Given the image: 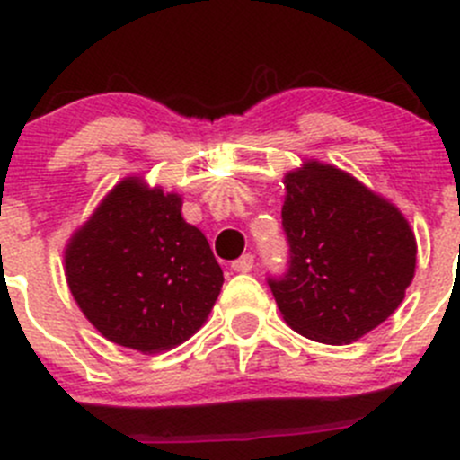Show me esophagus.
Returning <instances> with one entry per match:
<instances>
[{
  "instance_id": "esophagus-1",
  "label": "esophagus",
  "mask_w": 460,
  "mask_h": 460,
  "mask_svg": "<svg viewBox=\"0 0 460 460\" xmlns=\"http://www.w3.org/2000/svg\"><path fill=\"white\" fill-rule=\"evenodd\" d=\"M231 269H234L235 273H249L253 269V256L252 253H244V256H240L238 260L231 262Z\"/></svg>"
}]
</instances>
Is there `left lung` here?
<instances>
[{"mask_svg": "<svg viewBox=\"0 0 460 460\" xmlns=\"http://www.w3.org/2000/svg\"><path fill=\"white\" fill-rule=\"evenodd\" d=\"M282 229L289 269L267 278L294 332L349 345L405 298L416 238L402 213L345 171L320 162L285 175Z\"/></svg>", "mask_w": 460, "mask_h": 460, "instance_id": "left-lung-1", "label": "left lung"}]
</instances>
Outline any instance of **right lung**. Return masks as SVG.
<instances>
[{
	"mask_svg": "<svg viewBox=\"0 0 460 460\" xmlns=\"http://www.w3.org/2000/svg\"><path fill=\"white\" fill-rule=\"evenodd\" d=\"M182 198L127 178L66 247V282L93 327L122 347L153 354L202 327L225 282Z\"/></svg>",
	"mask_w": 460,
	"mask_h": 460,
	"instance_id": "add662e5",
	"label": "right lung"
}]
</instances>
